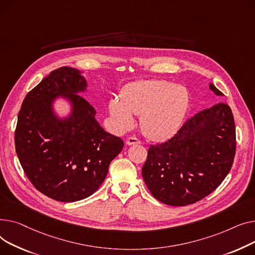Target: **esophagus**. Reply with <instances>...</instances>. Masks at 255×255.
<instances>
[{"instance_id":"obj_1","label":"esophagus","mask_w":255,"mask_h":255,"mask_svg":"<svg viewBox=\"0 0 255 255\" xmlns=\"http://www.w3.org/2000/svg\"><path fill=\"white\" fill-rule=\"evenodd\" d=\"M127 145H134V144H141V141L136 137H129L126 140Z\"/></svg>"}]
</instances>
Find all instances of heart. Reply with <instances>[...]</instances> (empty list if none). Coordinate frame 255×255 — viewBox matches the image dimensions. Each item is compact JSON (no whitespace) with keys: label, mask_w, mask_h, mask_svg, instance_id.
<instances>
[{"label":"heart","mask_w":255,"mask_h":255,"mask_svg":"<svg viewBox=\"0 0 255 255\" xmlns=\"http://www.w3.org/2000/svg\"><path fill=\"white\" fill-rule=\"evenodd\" d=\"M189 107V94L182 85L163 80L138 81L128 85L118 100H111L108 110L117 127L126 129L141 115L140 127L151 140L172 137L182 126Z\"/></svg>","instance_id":"obj_1"}]
</instances>
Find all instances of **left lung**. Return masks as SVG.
<instances>
[{"label": "left lung", "mask_w": 255, "mask_h": 255, "mask_svg": "<svg viewBox=\"0 0 255 255\" xmlns=\"http://www.w3.org/2000/svg\"><path fill=\"white\" fill-rule=\"evenodd\" d=\"M215 95L222 93L210 84ZM236 127L228 104L197 113L174 136L151 145L142 168L152 196L170 206L194 204L214 191L232 169Z\"/></svg>", "instance_id": "obj_1"}]
</instances>
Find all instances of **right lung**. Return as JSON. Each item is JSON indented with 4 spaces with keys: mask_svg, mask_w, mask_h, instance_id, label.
I'll return each mask as SVG.
<instances>
[{
    "mask_svg": "<svg viewBox=\"0 0 255 255\" xmlns=\"http://www.w3.org/2000/svg\"><path fill=\"white\" fill-rule=\"evenodd\" d=\"M85 88L76 69L53 70L26 95L17 117L14 141L23 172L40 192L58 202L92 196L125 145L96 121L95 108L78 95ZM57 95L73 105L64 121L52 112Z\"/></svg>",
    "mask_w": 255,
    "mask_h": 255,
    "instance_id": "obj_1",
    "label": "right lung"
}]
</instances>
